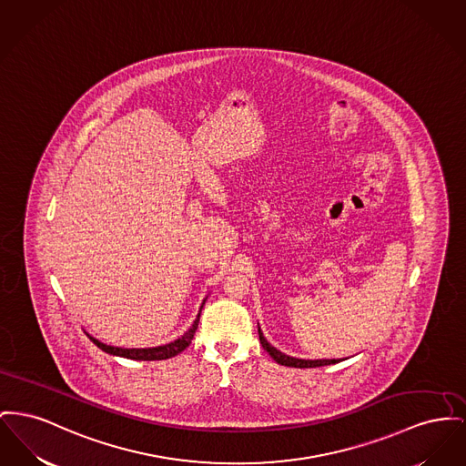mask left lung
Here are the masks:
<instances>
[{
	"label": "left lung",
	"mask_w": 466,
	"mask_h": 466,
	"mask_svg": "<svg viewBox=\"0 0 466 466\" xmlns=\"http://www.w3.org/2000/svg\"><path fill=\"white\" fill-rule=\"evenodd\" d=\"M258 338L264 347V350L273 357L274 360L281 366H290V368H317V366H328V364H336L338 359H320V360H306V359H296V357L285 356L279 350H276L271 343L264 338L262 330L258 329Z\"/></svg>",
	"instance_id": "left-lung-1"
}]
</instances>
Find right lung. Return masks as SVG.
Here are the masks:
<instances>
[{
	"mask_svg": "<svg viewBox=\"0 0 466 466\" xmlns=\"http://www.w3.org/2000/svg\"><path fill=\"white\" fill-rule=\"evenodd\" d=\"M198 317H200V313L197 315L192 328L188 329L179 339H176V341H172V343H168V345H164V347H155V349H119V347L106 345V343L95 339V338L89 336V334H87V338H89L98 349H102L104 352L112 354V356L127 357V359H136V360H162V359H170V357L181 354V352L192 343L193 334H195V330L198 328Z\"/></svg>",
	"mask_w": 466,
	"mask_h": 466,
	"instance_id": "add662e5",
	"label": "right lung"
}]
</instances>
